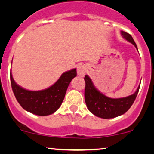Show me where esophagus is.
I'll use <instances>...</instances> for the list:
<instances>
[{
	"label": "esophagus",
	"instance_id": "34e87169",
	"mask_svg": "<svg viewBox=\"0 0 154 154\" xmlns=\"http://www.w3.org/2000/svg\"><path fill=\"white\" fill-rule=\"evenodd\" d=\"M86 72H87V68L86 66H84V65L79 66V67L77 68V74H78L80 77H84Z\"/></svg>",
	"mask_w": 154,
	"mask_h": 154
}]
</instances>
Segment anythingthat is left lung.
<instances>
[{"label":"left lung","instance_id":"1","mask_svg":"<svg viewBox=\"0 0 154 154\" xmlns=\"http://www.w3.org/2000/svg\"><path fill=\"white\" fill-rule=\"evenodd\" d=\"M121 35L125 40L134 45L138 50L137 44L130 34L121 31ZM84 80L85 82V101L87 108L95 116L103 119H111L125 114L131 107L140 87V85L132 95L126 97L113 99L108 97L99 91L88 75H85Z\"/></svg>","mask_w":154,"mask_h":154}]
</instances>
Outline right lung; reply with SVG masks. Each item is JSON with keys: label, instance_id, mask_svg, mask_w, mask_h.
I'll list each match as a JSON object with an SVG mask.
<instances>
[{"label": "right lung", "instance_id": "1", "mask_svg": "<svg viewBox=\"0 0 154 154\" xmlns=\"http://www.w3.org/2000/svg\"><path fill=\"white\" fill-rule=\"evenodd\" d=\"M77 76L76 69L63 73L54 85L41 91H29L17 85L10 73L12 88L19 104L26 111L38 116L52 114L63 101L69 83Z\"/></svg>", "mask_w": 154, "mask_h": 154}]
</instances>
